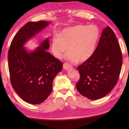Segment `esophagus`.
<instances>
[{
    "label": "esophagus",
    "mask_w": 129,
    "mask_h": 129,
    "mask_svg": "<svg viewBox=\"0 0 129 129\" xmlns=\"http://www.w3.org/2000/svg\"><path fill=\"white\" fill-rule=\"evenodd\" d=\"M63 68L66 70V71H68V70L72 68V65L68 64V63H64V65H63Z\"/></svg>",
    "instance_id": "obj_1"
}]
</instances>
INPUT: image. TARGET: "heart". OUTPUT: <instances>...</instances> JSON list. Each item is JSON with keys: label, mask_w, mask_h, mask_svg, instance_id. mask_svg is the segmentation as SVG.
<instances>
[{"label": "heart", "mask_w": 129, "mask_h": 129, "mask_svg": "<svg viewBox=\"0 0 129 129\" xmlns=\"http://www.w3.org/2000/svg\"><path fill=\"white\" fill-rule=\"evenodd\" d=\"M100 36V29L95 25L66 27L53 36L52 51L57 58H60L68 49L67 60L73 63L84 62L94 53Z\"/></svg>", "instance_id": "1"}]
</instances>
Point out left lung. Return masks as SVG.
Wrapping results in <instances>:
<instances>
[{
  "label": "left lung",
  "instance_id": "left-lung-1",
  "mask_svg": "<svg viewBox=\"0 0 129 129\" xmlns=\"http://www.w3.org/2000/svg\"><path fill=\"white\" fill-rule=\"evenodd\" d=\"M122 64V52L116 36L107 26L92 56L77 67L80 79L76 85L78 92L91 100L105 97L117 83Z\"/></svg>",
  "mask_w": 129,
  "mask_h": 129
}]
</instances>
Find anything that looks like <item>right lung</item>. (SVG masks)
Masks as SVG:
<instances>
[{
	"label": "right lung",
	"instance_id": "obj_1",
	"mask_svg": "<svg viewBox=\"0 0 129 129\" xmlns=\"http://www.w3.org/2000/svg\"><path fill=\"white\" fill-rule=\"evenodd\" d=\"M49 24L47 21L27 23L15 35L8 51L12 86L24 101L30 104H41L47 99L53 89L54 78L62 69V63L47 51V38L32 51L24 46Z\"/></svg>",
	"mask_w": 129,
	"mask_h": 129
}]
</instances>
